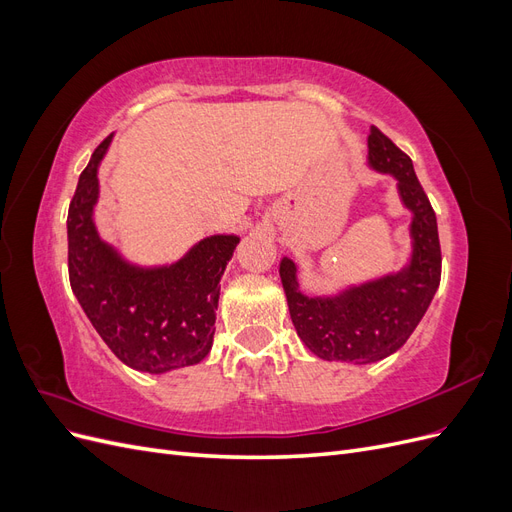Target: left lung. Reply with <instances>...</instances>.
Returning a JSON list of instances; mask_svg holds the SVG:
<instances>
[{
  "instance_id": "obj_1",
  "label": "left lung",
  "mask_w": 512,
  "mask_h": 512,
  "mask_svg": "<svg viewBox=\"0 0 512 512\" xmlns=\"http://www.w3.org/2000/svg\"><path fill=\"white\" fill-rule=\"evenodd\" d=\"M367 149V164L397 179L401 203L412 211L408 265L331 297H307L299 288L297 265L286 256L280 262L290 318L301 342L324 361L354 365L382 361L408 342L442 273L436 213L414 175L412 160L376 126L369 128Z\"/></svg>"
}]
</instances>
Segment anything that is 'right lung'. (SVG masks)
Here are the masks:
<instances>
[{
    "label": "right lung",
    "instance_id": "add662e5",
    "mask_svg": "<svg viewBox=\"0 0 512 512\" xmlns=\"http://www.w3.org/2000/svg\"><path fill=\"white\" fill-rule=\"evenodd\" d=\"M113 141L94 151L68 209V273L74 297L121 363L147 374L196 365L213 346L220 280L237 235L198 241L173 265L141 267L106 243L94 222L98 166Z\"/></svg>",
    "mask_w": 512,
    "mask_h": 512
}]
</instances>
